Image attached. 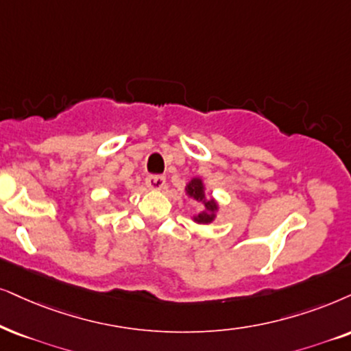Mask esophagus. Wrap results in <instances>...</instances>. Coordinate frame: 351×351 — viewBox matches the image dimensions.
<instances>
[{
	"mask_svg": "<svg viewBox=\"0 0 351 351\" xmlns=\"http://www.w3.org/2000/svg\"><path fill=\"white\" fill-rule=\"evenodd\" d=\"M145 186H147V188L152 189V191L162 189L163 186H165V176H162V175H149L147 178H145Z\"/></svg>",
	"mask_w": 351,
	"mask_h": 351,
	"instance_id": "esophagus-1",
	"label": "esophagus"
}]
</instances>
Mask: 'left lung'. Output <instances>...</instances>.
I'll list each match as a JSON object with an SVG mask.
<instances>
[{
  "instance_id": "left-lung-1",
  "label": "left lung",
  "mask_w": 351,
  "mask_h": 351,
  "mask_svg": "<svg viewBox=\"0 0 351 351\" xmlns=\"http://www.w3.org/2000/svg\"><path fill=\"white\" fill-rule=\"evenodd\" d=\"M186 194L194 201L204 204V210L201 214L194 215L193 219L197 223H212L217 215V210H219V204H217L214 199H207L206 196V186H204V181L201 178H193L186 184Z\"/></svg>"
}]
</instances>
